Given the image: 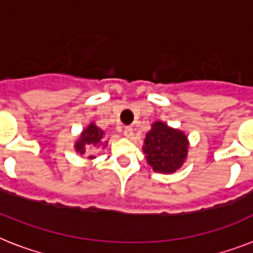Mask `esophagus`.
Instances as JSON below:
<instances>
[{
  "instance_id": "obj_1",
  "label": "esophagus",
  "mask_w": 253,
  "mask_h": 253,
  "mask_svg": "<svg viewBox=\"0 0 253 253\" xmlns=\"http://www.w3.org/2000/svg\"><path fill=\"white\" fill-rule=\"evenodd\" d=\"M123 135H125L126 138H132V135H134V130H132L131 127H125V130H123Z\"/></svg>"
}]
</instances>
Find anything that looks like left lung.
<instances>
[{"label":"left lung","mask_w":253,"mask_h":253,"mask_svg":"<svg viewBox=\"0 0 253 253\" xmlns=\"http://www.w3.org/2000/svg\"><path fill=\"white\" fill-rule=\"evenodd\" d=\"M188 147V138L182 131L156 121L147 132L143 152L155 172L174 173L184 164Z\"/></svg>","instance_id":"left-lung-1"}]
</instances>
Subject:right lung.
Instances as JSON below:
<instances>
[{
  "mask_svg": "<svg viewBox=\"0 0 253 253\" xmlns=\"http://www.w3.org/2000/svg\"><path fill=\"white\" fill-rule=\"evenodd\" d=\"M103 135H105V131H102L98 126H95L94 123L91 122L90 125L81 132L80 138L77 139V142L75 143V150H76V152L83 155L86 152V148H89V147L101 146V144H102ZM106 144L107 142H105V147H106ZM87 158L94 159L95 156L89 155Z\"/></svg>",
  "mask_w": 253,
  "mask_h": 253,
  "instance_id": "right-lung-1",
  "label": "right lung"
}]
</instances>
